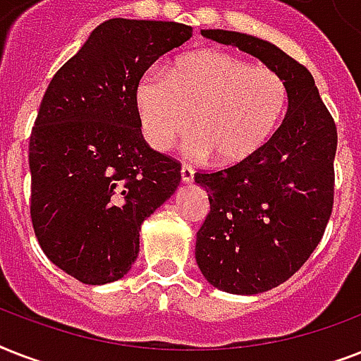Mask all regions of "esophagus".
Masks as SVG:
<instances>
[{"label":"esophagus","mask_w":361,"mask_h":361,"mask_svg":"<svg viewBox=\"0 0 361 361\" xmlns=\"http://www.w3.org/2000/svg\"><path fill=\"white\" fill-rule=\"evenodd\" d=\"M192 178H195V170H192L189 164H183V166H181V180L185 181V183H189V181H192Z\"/></svg>","instance_id":"34e87169"}]
</instances>
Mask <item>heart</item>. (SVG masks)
<instances>
[{
	"mask_svg": "<svg viewBox=\"0 0 361 361\" xmlns=\"http://www.w3.org/2000/svg\"><path fill=\"white\" fill-rule=\"evenodd\" d=\"M288 104L283 76L234 54L204 50L183 56L169 75L147 71L135 87V109L144 138L164 152L191 123L192 157L238 164L274 135Z\"/></svg>",
	"mask_w": 361,
	"mask_h": 361,
	"instance_id": "obj_1",
	"label": "heart"
}]
</instances>
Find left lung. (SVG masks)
I'll return each mask as SVG.
<instances>
[{
  "label": "left lung",
  "mask_w": 361,
  "mask_h": 361,
  "mask_svg": "<svg viewBox=\"0 0 361 361\" xmlns=\"http://www.w3.org/2000/svg\"><path fill=\"white\" fill-rule=\"evenodd\" d=\"M202 35L258 58L283 76L288 114L252 157L197 172L209 214L197 232V264L214 286L258 294L285 283L324 236L336 191L337 127L313 75L275 44L225 30Z\"/></svg>",
  "instance_id": "left-lung-1"
}]
</instances>
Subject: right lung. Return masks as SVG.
I'll list each match as a JSON object with an SVG mask.
<instances>
[{"mask_svg":"<svg viewBox=\"0 0 361 361\" xmlns=\"http://www.w3.org/2000/svg\"><path fill=\"white\" fill-rule=\"evenodd\" d=\"M192 27L112 18L54 75L30 136V214L39 245L86 285L123 277L140 225L170 198L181 164L147 146L135 87Z\"/></svg>","mask_w":361,"mask_h":361,"instance_id":"obj_1","label":"right lung"}]
</instances>
